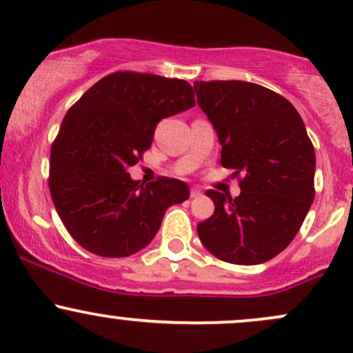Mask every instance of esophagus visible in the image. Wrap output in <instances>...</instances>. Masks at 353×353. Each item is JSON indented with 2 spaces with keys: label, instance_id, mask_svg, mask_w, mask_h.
I'll list each match as a JSON object with an SVG mask.
<instances>
[{
  "label": "esophagus",
  "instance_id": "esophagus-1",
  "mask_svg": "<svg viewBox=\"0 0 353 353\" xmlns=\"http://www.w3.org/2000/svg\"><path fill=\"white\" fill-rule=\"evenodd\" d=\"M190 196H192V199H196V196H202V190H199V188H192Z\"/></svg>",
  "mask_w": 353,
  "mask_h": 353
}]
</instances>
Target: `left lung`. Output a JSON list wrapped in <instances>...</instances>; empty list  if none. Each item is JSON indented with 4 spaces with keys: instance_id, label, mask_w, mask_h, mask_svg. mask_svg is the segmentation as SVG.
<instances>
[{
    "instance_id": "obj_1",
    "label": "left lung",
    "mask_w": 353,
    "mask_h": 353,
    "mask_svg": "<svg viewBox=\"0 0 353 353\" xmlns=\"http://www.w3.org/2000/svg\"><path fill=\"white\" fill-rule=\"evenodd\" d=\"M221 143V163L242 175L241 195L208 190L215 212L196 225L225 263H266L290 245L314 199V150L290 101L244 81L193 82Z\"/></svg>"
}]
</instances>
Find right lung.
Returning <instances> with one entry per match:
<instances>
[{"label": "right lung", "mask_w": 353, "mask_h": 353, "mask_svg": "<svg viewBox=\"0 0 353 353\" xmlns=\"http://www.w3.org/2000/svg\"><path fill=\"white\" fill-rule=\"evenodd\" d=\"M195 105L180 79L116 72L69 109L50 153V195L60 221L82 248L102 257L145 249L166 208L190 196L176 178L143 185L128 168L153 143L161 119Z\"/></svg>", "instance_id": "right-lung-1"}]
</instances>
